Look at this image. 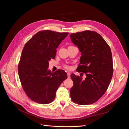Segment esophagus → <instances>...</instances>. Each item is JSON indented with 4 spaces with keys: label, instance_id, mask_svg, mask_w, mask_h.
Masks as SVG:
<instances>
[{
    "label": "esophagus",
    "instance_id": "34e87169",
    "mask_svg": "<svg viewBox=\"0 0 129 129\" xmlns=\"http://www.w3.org/2000/svg\"><path fill=\"white\" fill-rule=\"evenodd\" d=\"M67 76H68V78H70V75H71L70 72H67Z\"/></svg>",
    "mask_w": 129,
    "mask_h": 129
}]
</instances>
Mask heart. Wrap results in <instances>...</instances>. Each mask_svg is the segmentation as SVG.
<instances>
[{
    "label": "heart",
    "mask_w": 129,
    "mask_h": 129,
    "mask_svg": "<svg viewBox=\"0 0 129 129\" xmlns=\"http://www.w3.org/2000/svg\"><path fill=\"white\" fill-rule=\"evenodd\" d=\"M64 68H66L67 69H70V67L69 66H67V65H64Z\"/></svg>",
    "instance_id": "obj_1"
}]
</instances>
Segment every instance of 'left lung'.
<instances>
[{"label": "left lung", "mask_w": 129, "mask_h": 129, "mask_svg": "<svg viewBox=\"0 0 129 129\" xmlns=\"http://www.w3.org/2000/svg\"><path fill=\"white\" fill-rule=\"evenodd\" d=\"M70 37L81 52L76 70L86 75L83 80L81 77L71 74L73 82L71 99L78 105H91L105 93L112 79L113 68L111 49L95 31L85 30L71 34Z\"/></svg>", "instance_id": "1"}]
</instances>
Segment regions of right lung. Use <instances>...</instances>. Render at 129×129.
<instances>
[{"mask_svg": "<svg viewBox=\"0 0 129 129\" xmlns=\"http://www.w3.org/2000/svg\"><path fill=\"white\" fill-rule=\"evenodd\" d=\"M68 34L42 30L24 45L18 71L23 90L33 101L42 105L51 102L58 87L68 78L63 70L51 72L48 68L49 61L56 57L57 48Z\"/></svg>", "mask_w": 129, "mask_h": 129, "instance_id": "add662e5", "label": "right lung"}]
</instances>
